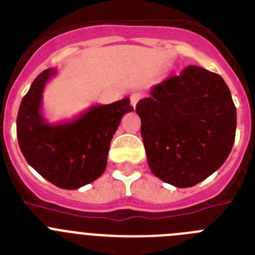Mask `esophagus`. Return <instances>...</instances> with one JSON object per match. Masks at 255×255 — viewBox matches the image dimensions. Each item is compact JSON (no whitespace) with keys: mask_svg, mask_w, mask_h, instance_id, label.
<instances>
[{"mask_svg":"<svg viewBox=\"0 0 255 255\" xmlns=\"http://www.w3.org/2000/svg\"><path fill=\"white\" fill-rule=\"evenodd\" d=\"M141 98H142V94L141 93H133V94H130V105H132V107H133V109L136 108L137 103H138L139 100H141Z\"/></svg>","mask_w":255,"mask_h":255,"instance_id":"esophagus-1","label":"esophagus"}]
</instances>
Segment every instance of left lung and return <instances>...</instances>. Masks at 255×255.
<instances>
[{"mask_svg": "<svg viewBox=\"0 0 255 255\" xmlns=\"http://www.w3.org/2000/svg\"><path fill=\"white\" fill-rule=\"evenodd\" d=\"M136 105L151 171L178 188L198 184L231 152L236 108L220 75L188 66Z\"/></svg>", "mask_w": 255, "mask_h": 255, "instance_id": "8db88e82", "label": "left lung"}]
</instances>
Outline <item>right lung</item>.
<instances>
[{
  "mask_svg": "<svg viewBox=\"0 0 255 255\" xmlns=\"http://www.w3.org/2000/svg\"><path fill=\"white\" fill-rule=\"evenodd\" d=\"M56 68L43 71L22 98L16 119L17 141L33 169L62 189H77L99 178L107 166L109 146L122 117L133 111L125 98L93 105L70 122H47L43 93Z\"/></svg>",
  "mask_w": 255,
  "mask_h": 255,
  "instance_id": "add662e5",
  "label": "right lung"
}]
</instances>
